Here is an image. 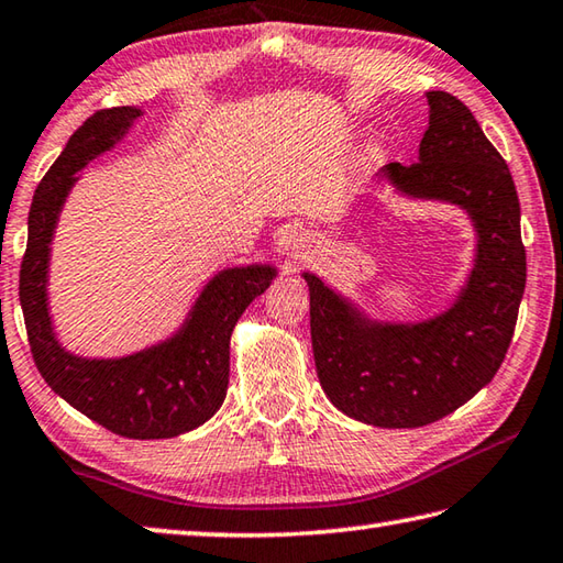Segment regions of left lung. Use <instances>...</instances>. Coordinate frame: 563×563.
Masks as SVG:
<instances>
[{
    "mask_svg": "<svg viewBox=\"0 0 563 563\" xmlns=\"http://www.w3.org/2000/svg\"><path fill=\"white\" fill-rule=\"evenodd\" d=\"M427 100L431 114L419 162H395L385 174L407 196L468 210L478 254L459 301L431 321L382 325L303 274L323 391L347 417L382 429L427 427L478 395L510 347L527 282L510 168L459 98L429 90Z\"/></svg>",
    "mask_w": 563,
    "mask_h": 563,
    "instance_id": "1",
    "label": "left lung"
}]
</instances>
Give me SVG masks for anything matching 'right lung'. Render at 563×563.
<instances>
[{
  "label": "right lung",
  "mask_w": 563,
  "mask_h": 563,
  "mask_svg": "<svg viewBox=\"0 0 563 563\" xmlns=\"http://www.w3.org/2000/svg\"><path fill=\"white\" fill-rule=\"evenodd\" d=\"M142 112L100 110L78 126L41 178L29 210V240L19 272L31 355L48 387L126 439H172L208 421L222 405L230 377V333L242 311L274 279L272 267L225 269L196 301L186 328L168 343L120 360H85L63 350L46 306L48 245L58 210L80 168L120 140Z\"/></svg>",
  "instance_id": "add662e5"
}]
</instances>
